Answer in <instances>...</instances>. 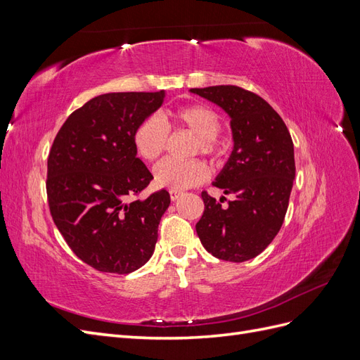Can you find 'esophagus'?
<instances>
[{"instance_id": "34e87169", "label": "esophagus", "mask_w": 360, "mask_h": 360, "mask_svg": "<svg viewBox=\"0 0 360 360\" xmlns=\"http://www.w3.org/2000/svg\"><path fill=\"white\" fill-rule=\"evenodd\" d=\"M181 195H183V192H180V191H169V197H171L172 201L179 200V198L181 197Z\"/></svg>"}]
</instances>
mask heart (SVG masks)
<instances>
[{
	"label": "heart",
	"mask_w": 360,
	"mask_h": 360,
	"mask_svg": "<svg viewBox=\"0 0 360 360\" xmlns=\"http://www.w3.org/2000/svg\"><path fill=\"white\" fill-rule=\"evenodd\" d=\"M167 122L174 129H186L197 136L193 143L192 155L201 153L219 158L222 146L217 139L221 129V118L210 106L195 103L179 108L165 115ZM134 146L139 158L147 162L159 159L168 146V129L156 115L144 118L134 132ZM209 168L202 160L193 159L186 162L163 160L155 167L153 176L158 188L171 191H184L197 186L207 179Z\"/></svg>",
	"instance_id": "1"
}]
</instances>
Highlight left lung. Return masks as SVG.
<instances>
[{
  "mask_svg": "<svg viewBox=\"0 0 360 360\" xmlns=\"http://www.w3.org/2000/svg\"><path fill=\"white\" fill-rule=\"evenodd\" d=\"M230 117L233 151L213 186L233 193L222 207L205 192L197 234L213 257L242 263L271 243L288 209L296 177L294 146L284 120L263 97L236 85L191 89Z\"/></svg>",
  "mask_w": 360,
  "mask_h": 360,
  "instance_id": "left-lung-1",
  "label": "left lung"
}]
</instances>
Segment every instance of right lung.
I'll list each match as a JSON object with an SVG mask.
<instances>
[{"instance_id": "obj_1", "label": "right lung", "mask_w": 360, "mask_h": 360, "mask_svg": "<svg viewBox=\"0 0 360 360\" xmlns=\"http://www.w3.org/2000/svg\"><path fill=\"white\" fill-rule=\"evenodd\" d=\"M163 101V90L101 94L53 139L46 181L52 219L76 257L99 271L127 275L155 252L171 198L165 189L132 198L153 179L136 158L134 132Z\"/></svg>"}]
</instances>
